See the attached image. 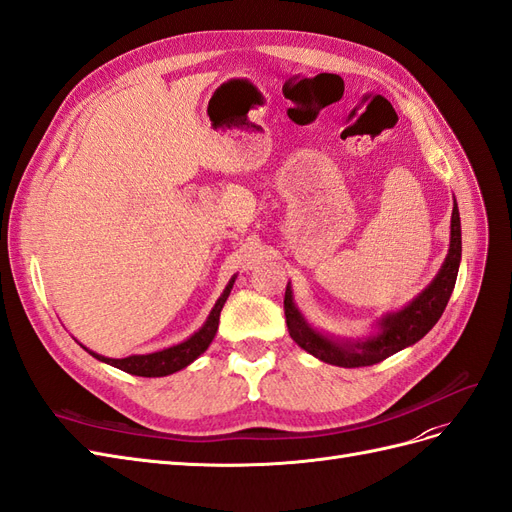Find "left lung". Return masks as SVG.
<instances>
[{
	"mask_svg": "<svg viewBox=\"0 0 512 512\" xmlns=\"http://www.w3.org/2000/svg\"><path fill=\"white\" fill-rule=\"evenodd\" d=\"M461 261V221H459V208L457 203L452 206V218H450V248L448 257L444 261L442 270L437 272L433 283L422 291V294L407 304L403 311L386 315L382 319V332L377 337L364 341V343H334L326 337H321L319 332L309 328V324L302 319L298 309L291 300V289L285 291V319L289 337L294 339L304 352L313 354L315 358L324 360L328 364H337L343 369H358V367H371L386 360L388 356L401 352L403 347L414 345L437 324V319L442 317L446 304L450 300L452 289L457 283Z\"/></svg>",
	"mask_w": 512,
	"mask_h": 512,
	"instance_id": "obj_1",
	"label": "left lung"
}]
</instances>
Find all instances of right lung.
Returning a JSON list of instances; mask_svg holds the SVG:
<instances>
[{"label":"right lung","mask_w":512,"mask_h":512,"mask_svg":"<svg viewBox=\"0 0 512 512\" xmlns=\"http://www.w3.org/2000/svg\"><path fill=\"white\" fill-rule=\"evenodd\" d=\"M233 287V279L229 281V285L225 287L223 296L218 298V302L214 304V309L208 317L206 324L199 332H195L191 339L180 343V345H173L169 349H163V352H156V354H148V356H128V358H105V356H98L94 352H90L94 358L102 360L111 364V367L126 371L130 375H141V377H163V375H171L175 371L184 369L186 364H191L197 356H201L206 352L208 345L212 343L214 334L218 330V319H221V311H223V304L227 302L229 291Z\"/></svg>","instance_id":"obj_1"}]
</instances>
